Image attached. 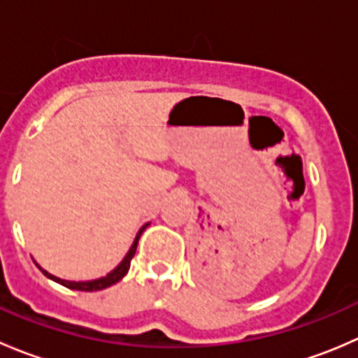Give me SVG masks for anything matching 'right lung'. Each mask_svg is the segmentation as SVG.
Here are the masks:
<instances>
[{
	"instance_id": "1",
	"label": "right lung",
	"mask_w": 358,
	"mask_h": 358,
	"mask_svg": "<svg viewBox=\"0 0 358 358\" xmlns=\"http://www.w3.org/2000/svg\"><path fill=\"white\" fill-rule=\"evenodd\" d=\"M147 225H149V223H147ZM147 225H143L142 229H140V232L136 234L135 243H133V246L129 248L128 255H126L124 258H122V262L119 263V265L115 266V268L112 270L110 273H107L106 277H100V279H95V280H85V282H74V280L59 279V277L52 275V273H48V272H46V270H43L41 266H39V268H41V272L45 273V275L48 277V279H52V280H55V282L62 284V286L69 287V289H76V291H100V289H106V287L112 286V284L119 282V280H121L122 277H124L126 273H128L129 263H131V258H133V256H135V251H136V244H138L140 236H142V232H143V230H145Z\"/></svg>"
}]
</instances>
